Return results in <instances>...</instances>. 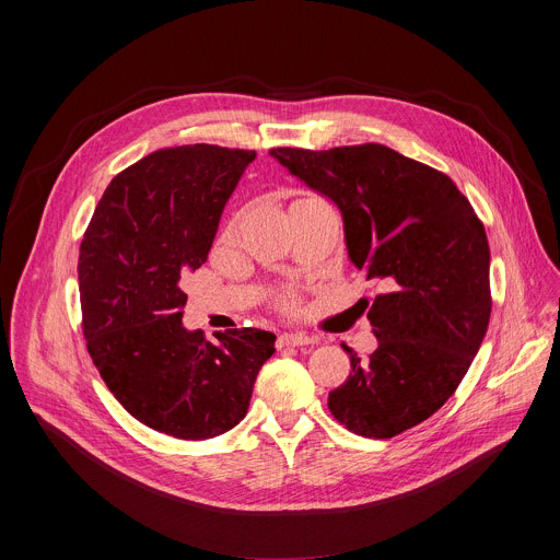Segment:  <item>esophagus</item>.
I'll return each instance as SVG.
<instances>
[{
	"label": "esophagus",
	"mask_w": 560,
	"mask_h": 560,
	"mask_svg": "<svg viewBox=\"0 0 560 560\" xmlns=\"http://www.w3.org/2000/svg\"><path fill=\"white\" fill-rule=\"evenodd\" d=\"M310 343H316V337H310V335H303V332H283L277 339L279 348H285V346H310Z\"/></svg>",
	"instance_id": "1"
}]
</instances>
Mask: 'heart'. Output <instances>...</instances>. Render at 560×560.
<instances>
[{"instance_id":"b5f03b06","label":"heart","mask_w":560,"mask_h":560,"mask_svg":"<svg viewBox=\"0 0 560 560\" xmlns=\"http://www.w3.org/2000/svg\"><path fill=\"white\" fill-rule=\"evenodd\" d=\"M285 303H288V305H290V301H285Z\"/></svg>"}]
</instances>
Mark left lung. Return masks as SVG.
Masks as SVG:
<instances>
[{
    "mask_svg": "<svg viewBox=\"0 0 560 560\" xmlns=\"http://www.w3.org/2000/svg\"><path fill=\"white\" fill-rule=\"evenodd\" d=\"M270 154L341 212L350 261L381 283L368 318L378 341L330 392L350 432L389 439L454 394L488 332L490 246L454 182L381 143ZM368 303V301H365Z\"/></svg>",
    "mask_w": 560,
    "mask_h": 560,
    "instance_id": "left-lung-1",
    "label": "left lung"
}]
</instances>
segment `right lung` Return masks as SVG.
I'll use <instances>...</instances> for the list:
<instances>
[{
	"label": "right lung",
	"mask_w": 560,
	"mask_h": 560,
	"mask_svg": "<svg viewBox=\"0 0 560 560\" xmlns=\"http://www.w3.org/2000/svg\"><path fill=\"white\" fill-rule=\"evenodd\" d=\"M255 150H156L119 173L79 248L86 348L117 401L143 425L203 441L248 412L275 335L184 328L182 279L206 264L221 212Z\"/></svg>",
	"instance_id": "1"
}]
</instances>
